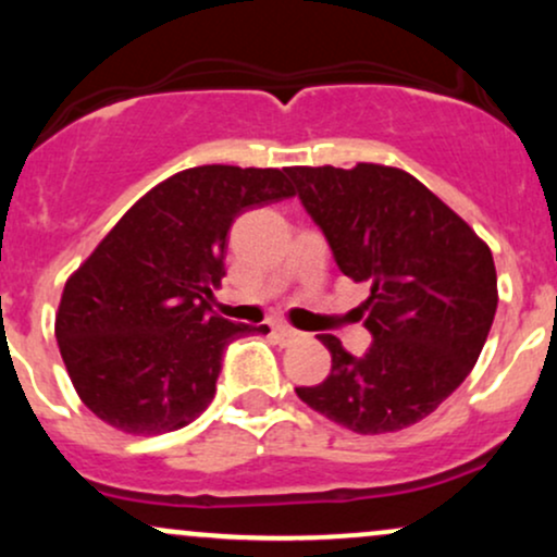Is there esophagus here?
I'll use <instances>...</instances> for the list:
<instances>
[{
    "instance_id": "1",
    "label": "esophagus",
    "mask_w": 557,
    "mask_h": 557,
    "mask_svg": "<svg viewBox=\"0 0 557 557\" xmlns=\"http://www.w3.org/2000/svg\"><path fill=\"white\" fill-rule=\"evenodd\" d=\"M274 335L280 337V341H283L285 345H290V343H298L300 337H304V332H298V330H293V327H287V324H274Z\"/></svg>"
}]
</instances>
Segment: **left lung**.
Listing matches in <instances>:
<instances>
[{
    "mask_svg": "<svg viewBox=\"0 0 557 557\" xmlns=\"http://www.w3.org/2000/svg\"><path fill=\"white\" fill-rule=\"evenodd\" d=\"M345 277L372 283L363 356L335 335L322 385L296 387L314 411L359 434L430 417L469 376L497 311L487 243L417 177L382 164L285 170Z\"/></svg>",
    "mask_w": 557,
    "mask_h": 557,
    "instance_id": "obj_1",
    "label": "left lung"
}]
</instances>
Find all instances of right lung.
Here are the masks:
<instances>
[{"mask_svg": "<svg viewBox=\"0 0 557 557\" xmlns=\"http://www.w3.org/2000/svg\"><path fill=\"white\" fill-rule=\"evenodd\" d=\"M296 196L285 170L203 164L159 183L73 277L57 343L81 400L127 434L194 421L216 393L227 345L267 324L227 322L209 300L235 216Z\"/></svg>", "mask_w": 557, "mask_h": 557, "instance_id": "add662e5", "label": "right lung"}]
</instances>
